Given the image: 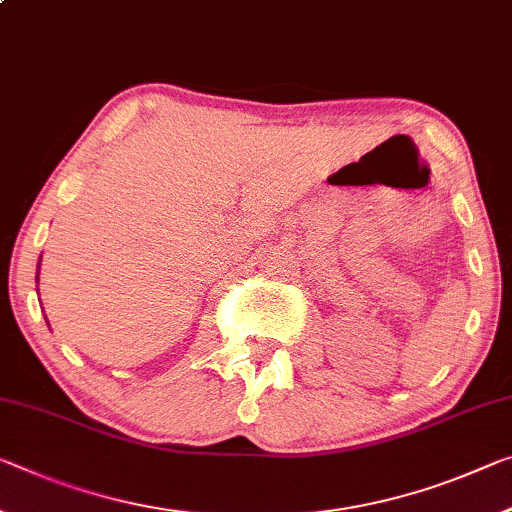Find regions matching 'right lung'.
<instances>
[{"label": "right lung", "instance_id": "1", "mask_svg": "<svg viewBox=\"0 0 512 512\" xmlns=\"http://www.w3.org/2000/svg\"><path fill=\"white\" fill-rule=\"evenodd\" d=\"M38 269H40V262H38ZM36 282H38V278H36ZM47 321V319H45Z\"/></svg>", "mask_w": 512, "mask_h": 512}]
</instances>
